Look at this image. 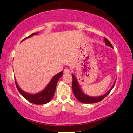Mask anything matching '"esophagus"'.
I'll list each match as a JSON object with an SVG mask.
<instances>
[{"label":"esophagus","mask_w":133,"mask_h":133,"mask_svg":"<svg viewBox=\"0 0 133 133\" xmlns=\"http://www.w3.org/2000/svg\"><path fill=\"white\" fill-rule=\"evenodd\" d=\"M63 72H64V74H69V73H70V70L68 69H65L64 70Z\"/></svg>","instance_id":"34e87169"}]
</instances>
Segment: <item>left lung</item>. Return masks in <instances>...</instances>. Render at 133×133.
Segmentation results:
<instances>
[{
  "mask_svg": "<svg viewBox=\"0 0 133 133\" xmlns=\"http://www.w3.org/2000/svg\"><path fill=\"white\" fill-rule=\"evenodd\" d=\"M104 41L105 42V45H106V46L111 47L112 48H113L112 46V44H111V43H110L107 39H105V38H104ZM72 77H73L72 89H73V93L75 94L76 98H77L79 102L83 103H85V104H91V103H97L103 100V99H104L105 97H106L108 94L110 93V92L111 91L112 88H113L116 81V80L115 81V82L114 83L113 85H112V87L110 88V89L106 93H105L102 96H98V97H91L87 95V94H85L82 91V89H81L80 87V85L78 84L77 78H76L75 75L72 74Z\"/></svg>",
  "mask_w": 133,
  "mask_h": 133,
  "instance_id": "left-lung-1",
  "label": "left lung"
}]
</instances>
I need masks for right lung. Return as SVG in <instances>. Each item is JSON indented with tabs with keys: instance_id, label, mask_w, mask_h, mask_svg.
I'll return each mask as SVG.
<instances>
[{
	"instance_id": "1",
	"label": "right lung",
	"mask_w": 133,
	"mask_h": 133,
	"mask_svg": "<svg viewBox=\"0 0 133 133\" xmlns=\"http://www.w3.org/2000/svg\"><path fill=\"white\" fill-rule=\"evenodd\" d=\"M37 34H38V33H32L29 36L24 39L22 41H23L24 40L30 38L31 36H33ZM62 75L63 71L56 74V75L53 76V77L51 78V80L49 83V84L47 85V86L42 91L36 94H30L24 91L23 90H22L20 88L19 85L17 84V83L15 80L16 85V87L18 91H19V93L22 94V96L24 98H25L26 100H28L29 102L33 103V104L37 105L44 104L49 103L51 100V98H53L54 94L55 93L56 85H57L58 81L59 80V78L62 77Z\"/></svg>"
}]
</instances>
